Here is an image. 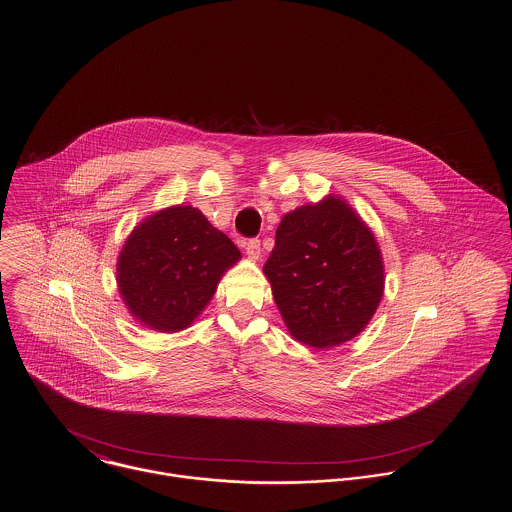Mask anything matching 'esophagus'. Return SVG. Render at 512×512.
I'll list each match as a JSON object with an SVG mask.
<instances>
[{
	"instance_id": "1",
	"label": "esophagus",
	"mask_w": 512,
	"mask_h": 512,
	"mask_svg": "<svg viewBox=\"0 0 512 512\" xmlns=\"http://www.w3.org/2000/svg\"><path fill=\"white\" fill-rule=\"evenodd\" d=\"M261 242L259 240H249L247 244H245V253H247V257L251 259V261H257L259 257H261Z\"/></svg>"
}]
</instances>
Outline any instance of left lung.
Segmentation results:
<instances>
[{
	"label": "left lung",
	"mask_w": 512,
	"mask_h": 512,
	"mask_svg": "<svg viewBox=\"0 0 512 512\" xmlns=\"http://www.w3.org/2000/svg\"><path fill=\"white\" fill-rule=\"evenodd\" d=\"M263 272L293 340L315 349L359 336L386 284L372 230L340 195L284 215Z\"/></svg>",
	"instance_id": "1"
}]
</instances>
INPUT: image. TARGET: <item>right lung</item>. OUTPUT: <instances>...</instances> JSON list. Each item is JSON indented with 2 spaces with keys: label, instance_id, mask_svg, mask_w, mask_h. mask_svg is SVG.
I'll return each instance as SVG.
<instances>
[{
  "label": "right lung",
  "instance_id": "add662e5",
  "mask_svg": "<svg viewBox=\"0 0 512 512\" xmlns=\"http://www.w3.org/2000/svg\"><path fill=\"white\" fill-rule=\"evenodd\" d=\"M240 259L199 209L172 205L134 226L117 259V286L142 326L172 334L192 326Z\"/></svg>",
  "mask_w": 512,
  "mask_h": 512
}]
</instances>
